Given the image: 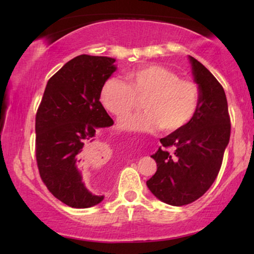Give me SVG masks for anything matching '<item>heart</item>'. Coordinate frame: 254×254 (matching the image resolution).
Segmentation results:
<instances>
[{
	"instance_id": "b5f03b06",
	"label": "heart",
	"mask_w": 254,
	"mask_h": 254,
	"mask_svg": "<svg viewBox=\"0 0 254 254\" xmlns=\"http://www.w3.org/2000/svg\"><path fill=\"white\" fill-rule=\"evenodd\" d=\"M126 83L109 78L99 93L102 105L117 118H123L143 103L144 111L124 118L120 126L130 130L168 133L185 128L199 112L200 86L192 79L180 78L171 69L145 64L125 75Z\"/></svg>"
}]
</instances>
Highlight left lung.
Masks as SVG:
<instances>
[{"mask_svg":"<svg viewBox=\"0 0 254 254\" xmlns=\"http://www.w3.org/2000/svg\"><path fill=\"white\" fill-rule=\"evenodd\" d=\"M201 90L195 118L185 128L161 138L164 149L151 157L157 171L147 182L156 197L171 206H185L210 189L220 172L231 131L223 86L204 65L190 57ZM165 147L175 149L172 154Z\"/></svg>","mask_w":254,"mask_h":254,"instance_id":"1","label":"left lung"}]
</instances>
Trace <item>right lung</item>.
Returning a JSON list of instances; mask_svg holds the SVG:
<instances>
[{
  "instance_id": "right-lung-1",
  "label": "right lung",
  "mask_w": 254,
  "mask_h": 254,
  "mask_svg": "<svg viewBox=\"0 0 254 254\" xmlns=\"http://www.w3.org/2000/svg\"><path fill=\"white\" fill-rule=\"evenodd\" d=\"M114 59L82 54L48 79L36 114V159L40 178L61 202L89 208L104 196L92 195L81 169L100 158L96 136L113 120L99 102L100 89L116 71Z\"/></svg>"
}]
</instances>
